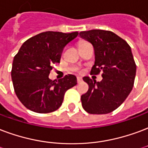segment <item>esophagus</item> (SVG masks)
<instances>
[{
	"label": "esophagus",
	"mask_w": 148,
	"mask_h": 148,
	"mask_svg": "<svg viewBox=\"0 0 148 148\" xmlns=\"http://www.w3.org/2000/svg\"><path fill=\"white\" fill-rule=\"evenodd\" d=\"M77 83H81L82 82V78L81 77H77Z\"/></svg>",
	"instance_id": "1"
}]
</instances>
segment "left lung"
I'll list each match as a JSON object with an SVG mask.
<instances>
[{
    "label": "left lung",
    "mask_w": 148,
    "mask_h": 148,
    "mask_svg": "<svg viewBox=\"0 0 148 148\" xmlns=\"http://www.w3.org/2000/svg\"><path fill=\"white\" fill-rule=\"evenodd\" d=\"M79 35L94 48L95 63L91 74L103 72L101 82L83 77L88 90L81 97L82 107L89 114L110 113L125 100L133 87L136 66L131 48L111 31L92 29Z\"/></svg>",
    "instance_id": "8db88e82"
}]
</instances>
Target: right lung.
Returning a JSON list of instances; mask_svg holds the SVG:
<instances>
[{
	"instance_id": "obj_1",
	"label": "right lung",
	"mask_w": 148,
	"mask_h": 148,
	"mask_svg": "<svg viewBox=\"0 0 148 148\" xmlns=\"http://www.w3.org/2000/svg\"><path fill=\"white\" fill-rule=\"evenodd\" d=\"M78 32L65 34L47 31L26 40L14 57L12 79L16 96L29 110L50 113L60 108L64 94L77 85V77L66 75L49 79L52 64L60 63L65 46L75 39Z\"/></svg>"
}]
</instances>
